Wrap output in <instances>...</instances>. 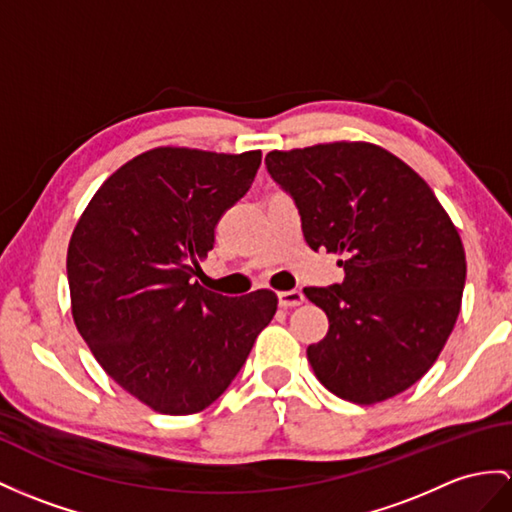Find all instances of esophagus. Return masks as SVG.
<instances>
[{"label": "esophagus", "mask_w": 512, "mask_h": 512, "mask_svg": "<svg viewBox=\"0 0 512 512\" xmlns=\"http://www.w3.org/2000/svg\"><path fill=\"white\" fill-rule=\"evenodd\" d=\"M278 302L282 308H295L304 304V293L302 291H282L278 293Z\"/></svg>", "instance_id": "34e87169"}]
</instances>
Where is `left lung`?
<instances>
[{"mask_svg":"<svg viewBox=\"0 0 512 512\" xmlns=\"http://www.w3.org/2000/svg\"><path fill=\"white\" fill-rule=\"evenodd\" d=\"M265 162L295 199L310 249L343 256L341 284L304 289L330 323L306 350L315 376L360 406L400 395L426 376L460 313L467 263L450 215L380 145L273 149Z\"/></svg>","mask_w":512,"mask_h":512,"instance_id":"8db88e82","label":"left lung"}]
</instances>
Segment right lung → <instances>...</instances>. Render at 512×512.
Masks as SVG:
<instances>
[{
  "label": "right lung",
  "instance_id": "1",
  "mask_svg": "<svg viewBox=\"0 0 512 512\" xmlns=\"http://www.w3.org/2000/svg\"><path fill=\"white\" fill-rule=\"evenodd\" d=\"M260 158L147 149L99 186L73 228V323L108 376L160 415L213 404L276 315L269 289L226 297L193 282Z\"/></svg>",
  "mask_w": 512,
  "mask_h": 512
}]
</instances>
